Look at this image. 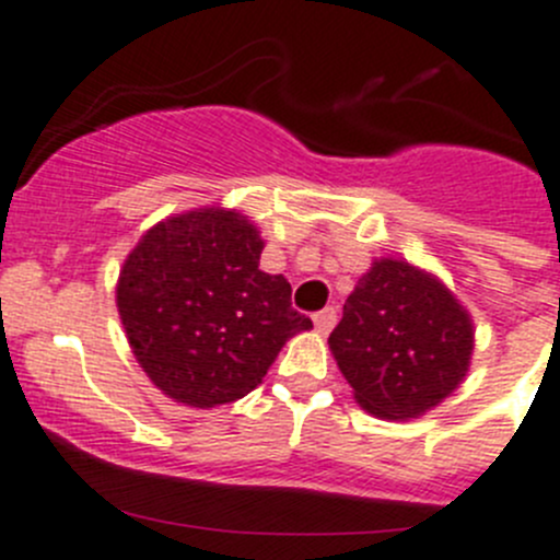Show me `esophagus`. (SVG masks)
<instances>
[{
  "label": "esophagus",
  "mask_w": 560,
  "mask_h": 560,
  "mask_svg": "<svg viewBox=\"0 0 560 560\" xmlns=\"http://www.w3.org/2000/svg\"><path fill=\"white\" fill-rule=\"evenodd\" d=\"M312 320H315V328L320 334H328L334 328V323H337V310H334V306H328V310H323V312H317L315 317H312Z\"/></svg>",
  "instance_id": "obj_1"
}]
</instances>
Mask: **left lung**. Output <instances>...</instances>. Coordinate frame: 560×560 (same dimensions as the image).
<instances>
[{
    "label": "left lung",
    "instance_id": "left-lung-1",
    "mask_svg": "<svg viewBox=\"0 0 560 560\" xmlns=\"http://www.w3.org/2000/svg\"><path fill=\"white\" fill-rule=\"evenodd\" d=\"M472 337L467 310L442 281L404 259H375L328 345L364 411L411 420L462 384Z\"/></svg>",
    "mask_w": 560,
    "mask_h": 560
}]
</instances>
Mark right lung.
Wrapping results in <instances>:
<instances>
[{"instance_id": "1", "label": "right lung", "mask_w": 560, "mask_h": 560, "mask_svg": "<svg viewBox=\"0 0 560 560\" xmlns=\"http://www.w3.org/2000/svg\"><path fill=\"white\" fill-rule=\"evenodd\" d=\"M262 248L248 218L207 207L160 221L127 256L118 315L143 373L176 404L245 398L287 339L312 328L290 281L259 270Z\"/></svg>"}]
</instances>
